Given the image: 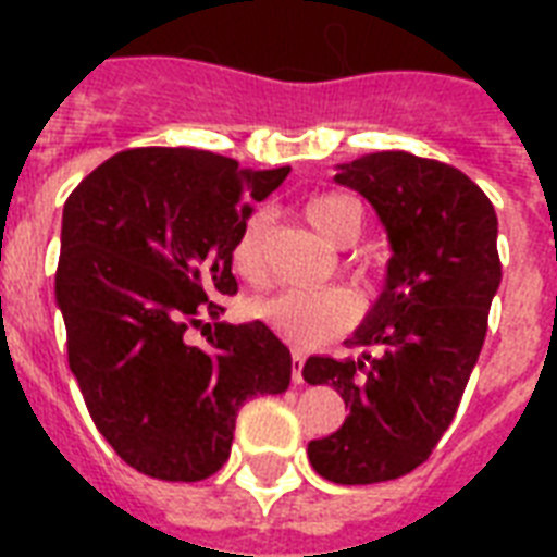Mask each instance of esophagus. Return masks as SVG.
Instances as JSON below:
<instances>
[{
  "mask_svg": "<svg viewBox=\"0 0 557 557\" xmlns=\"http://www.w3.org/2000/svg\"><path fill=\"white\" fill-rule=\"evenodd\" d=\"M292 381L304 384V352L300 349H292Z\"/></svg>",
  "mask_w": 557,
  "mask_h": 557,
  "instance_id": "1",
  "label": "esophagus"
}]
</instances>
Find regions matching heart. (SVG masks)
<instances>
[{"label": "heart", "mask_w": 557, "mask_h": 557, "mask_svg": "<svg viewBox=\"0 0 557 557\" xmlns=\"http://www.w3.org/2000/svg\"><path fill=\"white\" fill-rule=\"evenodd\" d=\"M309 225L335 245L356 243L361 234V208L358 201L341 193H321L306 201ZM269 213L257 210L245 219L234 243V265L245 280L260 283L265 277V236ZM253 314L269 323L280 338L297 347H314L352 326L358 318V300L344 288H288L253 304Z\"/></svg>", "instance_id": "obj_1"}]
</instances>
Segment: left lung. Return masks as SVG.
<instances>
[{
	"mask_svg": "<svg viewBox=\"0 0 557 557\" xmlns=\"http://www.w3.org/2000/svg\"><path fill=\"white\" fill-rule=\"evenodd\" d=\"M335 182L370 201L393 257L347 341L361 358L304 364L349 407L338 431L309 442V462L330 483L370 485L422 466L454 422L500 288L497 213L466 173L401 150L338 164Z\"/></svg>",
	"mask_w": 557,
	"mask_h": 557,
	"instance_id": "8db88e82",
	"label": "left lung"
}]
</instances>
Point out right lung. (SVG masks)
<instances>
[{
	"instance_id": "obj_1",
	"label": "right lung",
	"mask_w": 557,
	"mask_h": 557,
	"mask_svg": "<svg viewBox=\"0 0 557 557\" xmlns=\"http://www.w3.org/2000/svg\"><path fill=\"white\" fill-rule=\"evenodd\" d=\"M288 168L248 170L190 147L126 150L91 170L63 208L54 297L69 367L91 422L126 466L196 483L225 466L236 413L286 393L292 352L262 321L216 323L187 344L213 295H234L239 227Z\"/></svg>"
}]
</instances>
